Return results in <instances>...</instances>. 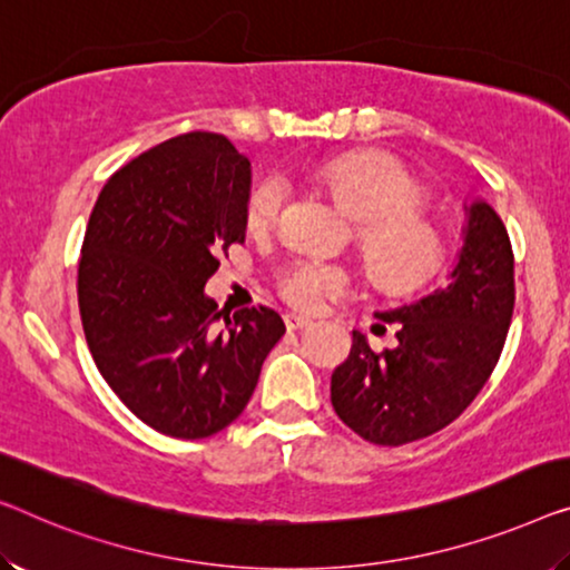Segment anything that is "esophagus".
Segmentation results:
<instances>
[{"label":"esophagus","mask_w":570,"mask_h":570,"mask_svg":"<svg viewBox=\"0 0 570 570\" xmlns=\"http://www.w3.org/2000/svg\"><path fill=\"white\" fill-rule=\"evenodd\" d=\"M284 322H286L288 330H302V327L312 325L309 317H304V314H296V312H288L286 317H284Z\"/></svg>","instance_id":"1"}]
</instances>
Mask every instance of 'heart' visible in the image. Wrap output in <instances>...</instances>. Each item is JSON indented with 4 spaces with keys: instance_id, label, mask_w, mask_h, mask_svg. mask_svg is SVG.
<instances>
[{
    "instance_id": "heart-1",
    "label": "heart",
    "mask_w": 570,
    "mask_h": 570,
    "mask_svg": "<svg viewBox=\"0 0 570 570\" xmlns=\"http://www.w3.org/2000/svg\"><path fill=\"white\" fill-rule=\"evenodd\" d=\"M327 184L345 209L358 219V248L376 282L392 288L422 284L443 261V235L417 209L422 189L414 176L389 156H347L327 166ZM288 186L268 178L253 194L248 217L253 227L274 225L286 204ZM347 284L343 268L307 258L282 276V292L299 307H317L325 294Z\"/></svg>"
}]
</instances>
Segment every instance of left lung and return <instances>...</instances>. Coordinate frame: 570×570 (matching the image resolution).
I'll return each mask as SVG.
<instances>
[{"label":"left lung","instance_id":"obj_1","mask_svg":"<svg viewBox=\"0 0 570 570\" xmlns=\"http://www.w3.org/2000/svg\"><path fill=\"white\" fill-rule=\"evenodd\" d=\"M514 312V256L502 217L471 194L463 202L461 250L445 286L376 312L396 322L394 347H353L333 371L337 417L373 445L414 443L461 417L502 355Z\"/></svg>","mask_w":570,"mask_h":570}]
</instances>
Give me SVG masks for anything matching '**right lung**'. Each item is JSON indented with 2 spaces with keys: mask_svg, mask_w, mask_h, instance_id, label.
<instances>
[{
  "mask_svg": "<svg viewBox=\"0 0 570 570\" xmlns=\"http://www.w3.org/2000/svg\"><path fill=\"white\" fill-rule=\"evenodd\" d=\"M250 160L225 135L140 153L101 189L79 261L87 345L109 389L164 435L209 438L240 417L284 320L217 312V253L248 230Z\"/></svg>",
  "mask_w": 570,
  "mask_h": 570,
  "instance_id": "1",
  "label": "right lung"
}]
</instances>
